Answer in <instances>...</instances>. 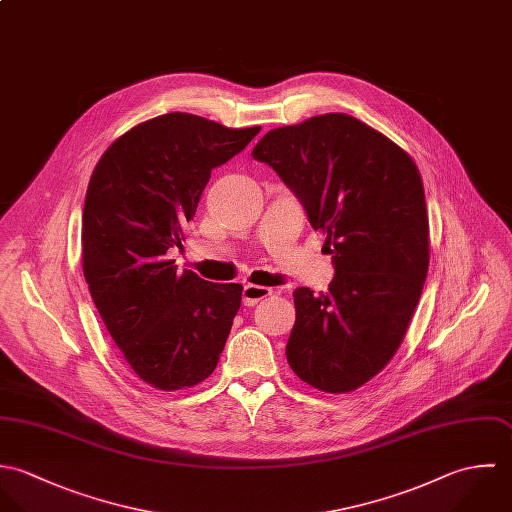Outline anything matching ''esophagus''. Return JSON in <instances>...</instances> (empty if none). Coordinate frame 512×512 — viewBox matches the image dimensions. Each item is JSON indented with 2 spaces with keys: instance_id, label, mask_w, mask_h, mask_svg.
I'll return each mask as SVG.
<instances>
[{
  "instance_id": "obj_1",
  "label": "esophagus",
  "mask_w": 512,
  "mask_h": 512,
  "mask_svg": "<svg viewBox=\"0 0 512 512\" xmlns=\"http://www.w3.org/2000/svg\"><path fill=\"white\" fill-rule=\"evenodd\" d=\"M271 293H273V291H271V289H267V287L247 283V285L243 287V305H245V307H253L255 303H259V301L267 299Z\"/></svg>"
}]
</instances>
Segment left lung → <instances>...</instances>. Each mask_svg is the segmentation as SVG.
Segmentation results:
<instances>
[{
  "label": "left lung",
  "mask_w": 512,
  "mask_h": 512,
  "mask_svg": "<svg viewBox=\"0 0 512 512\" xmlns=\"http://www.w3.org/2000/svg\"><path fill=\"white\" fill-rule=\"evenodd\" d=\"M251 156L324 231L334 265L326 293H293L289 366L312 388L352 392L392 360L421 297L429 265L421 176L400 146L340 112L269 130Z\"/></svg>",
  "instance_id": "left-lung-1"
}]
</instances>
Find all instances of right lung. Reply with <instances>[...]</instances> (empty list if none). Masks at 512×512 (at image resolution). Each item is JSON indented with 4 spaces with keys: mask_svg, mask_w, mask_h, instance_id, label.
Masks as SVG:
<instances>
[{
    "mask_svg": "<svg viewBox=\"0 0 512 512\" xmlns=\"http://www.w3.org/2000/svg\"><path fill=\"white\" fill-rule=\"evenodd\" d=\"M170 112L122 134L99 160L83 209V271L95 307L122 356L146 384L174 392L215 370L241 285L176 273L211 170L257 134Z\"/></svg>",
    "mask_w": 512,
    "mask_h": 512,
    "instance_id": "add662e5",
    "label": "right lung"
}]
</instances>
